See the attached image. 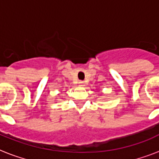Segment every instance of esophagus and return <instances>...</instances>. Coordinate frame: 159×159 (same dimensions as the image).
Here are the masks:
<instances>
[{"instance_id": "obj_1", "label": "esophagus", "mask_w": 159, "mask_h": 159, "mask_svg": "<svg viewBox=\"0 0 159 159\" xmlns=\"http://www.w3.org/2000/svg\"><path fill=\"white\" fill-rule=\"evenodd\" d=\"M78 84H79V86H81V87H84V86H85V82H83V81H79V82H78Z\"/></svg>"}]
</instances>
